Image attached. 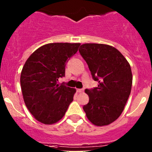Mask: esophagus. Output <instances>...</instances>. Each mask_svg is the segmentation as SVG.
Returning <instances> with one entry per match:
<instances>
[{
    "label": "esophagus",
    "mask_w": 152,
    "mask_h": 152,
    "mask_svg": "<svg viewBox=\"0 0 152 152\" xmlns=\"http://www.w3.org/2000/svg\"><path fill=\"white\" fill-rule=\"evenodd\" d=\"M84 91V89H77V93H81Z\"/></svg>",
    "instance_id": "esophagus-1"
}]
</instances>
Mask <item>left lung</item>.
Returning a JSON list of instances; mask_svg holds the SVG:
<instances>
[{
  "label": "left lung",
  "instance_id": "1",
  "mask_svg": "<svg viewBox=\"0 0 152 152\" xmlns=\"http://www.w3.org/2000/svg\"><path fill=\"white\" fill-rule=\"evenodd\" d=\"M79 52L85 60L98 87L86 89L89 102L83 107L95 126L110 124L119 118L130 95L132 84L131 67L116 48L104 44L86 43Z\"/></svg>",
  "mask_w": 152,
  "mask_h": 152
}]
</instances>
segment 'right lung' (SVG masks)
Masks as SVG:
<instances>
[{
  "instance_id": "right-lung-1",
  "label": "right lung",
  "mask_w": 152,
  "mask_h": 152,
  "mask_svg": "<svg viewBox=\"0 0 152 152\" xmlns=\"http://www.w3.org/2000/svg\"><path fill=\"white\" fill-rule=\"evenodd\" d=\"M80 43L56 42L36 49L24 64L20 75L23 96L26 107L39 122L57 123L73 101L76 90L58 84L65 75V65L77 52Z\"/></svg>"
}]
</instances>
